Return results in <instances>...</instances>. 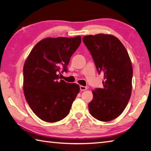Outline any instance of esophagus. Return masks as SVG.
I'll use <instances>...</instances> for the list:
<instances>
[{
	"label": "esophagus",
	"instance_id": "obj_1",
	"mask_svg": "<svg viewBox=\"0 0 151 151\" xmlns=\"http://www.w3.org/2000/svg\"><path fill=\"white\" fill-rule=\"evenodd\" d=\"M80 90L81 91H85V90H86L87 89H88V88H87V87L83 86H80Z\"/></svg>",
	"mask_w": 151,
	"mask_h": 151
}]
</instances>
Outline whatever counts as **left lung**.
Here are the masks:
<instances>
[{"label":"left lung","instance_id":"obj_1","mask_svg":"<svg viewBox=\"0 0 151 151\" xmlns=\"http://www.w3.org/2000/svg\"><path fill=\"white\" fill-rule=\"evenodd\" d=\"M99 73L104 74L103 88L92 91L88 107L91 115L101 121L118 117L127 105L132 91L133 67L125 46L111 34L83 37Z\"/></svg>","mask_w":151,"mask_h":151}]
</instances>
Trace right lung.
Returning a JSON list of instances; mask_svg holds the SVG:
<instances>
[{
  "label": "right lung",
  "instance_id": "add662e5",
  "mask_svg": "<svg viewBox=\"0 0 151 151\" xmlns=\"http://www.w3.org/2000/svg\"><path fill=\"white\" fill-rule=\"evenodd\" d=\"M81 39L46 38L34 46L24 64L23 90L26 101L42 121L54 123L68 115L80 92L76 83L59 81L60 69L67 71L70 60Z\"/></svg>",
  "mask_w": 151,
  "mask_h": 151
}]
</instances>
